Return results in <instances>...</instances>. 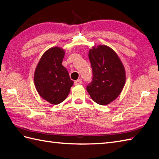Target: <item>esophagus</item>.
Here are the masks:
<instances>
[{
	"mask_svg": "<svg viewBox=\"0 0 159 159\" xmlns=\"http://www.w3.org/2000/svg\"><path fill=\"white\" fill-rule=\"evenodd\" d=\"M83 83V81H82V80L81 79H78V80H75V81H74V85H81V84Z\"/></svg>",
	"mask_w": 159,
	"mask_h": 159,
	"instance_id": "34e87169",
	"label": "esophagus"
}]
</instances>
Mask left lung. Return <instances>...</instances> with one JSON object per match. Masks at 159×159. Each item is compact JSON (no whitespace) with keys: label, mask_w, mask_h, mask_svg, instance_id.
Instances as JSON below:
<instances>
[{"label":"left lung","mask_w":159,"mask_h":159,"mask_svg":"<svg viewBox=\"0 0 159 159\" xmlns=\"http://www.w3.org/2000/svg\"><path fill=\"white\" fill-rule=\"evenodd\" d=\"M93 79L87 87L92 99L100 105L116 100L126 82V72L117 53L105 45H95L89 50Z\"/></svg>","instance_id":"obj_1"}]
</instances>
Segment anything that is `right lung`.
<instances>
[{
    "instance_id": "add662e5",
    "label": "right lung",
    "mask_w": 159,
    "mask_h": 159,
    "mask_svg": "<svg viewBox=\"0 0 159 159\" xmlns=\"http://www.w3.org/2000/svg\"><path fill=\"white\" fill-rule=\"evenodd\" d=\"M65 51L60 47L50 48L43 54L34 73L37 92L43 100L58 104L66 99L74 82L62 65Z\"/></svg>"
}]
</instances>
